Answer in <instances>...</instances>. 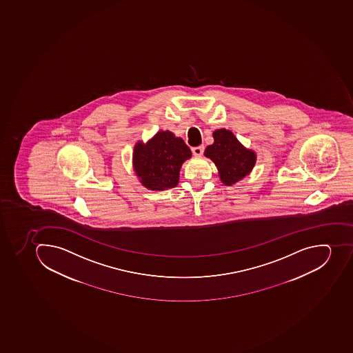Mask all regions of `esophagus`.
<instances>
[{
    "mask_svg": "<svg viewBox=\"0 0 353 353\" xmlns=\"http://www.w3.org/2000/svg\"><path fill=\"white\" fill-rule=\"evenodd\" d=\"M205 147L201 145V146L194 147L192 148V154H195V156H201L203 152H204Z\"/></svg>",
    "mask_w": 353,
    "mask_h": 353,
    "instance_id": "34e87169",
    "label": "esophagus"
}]
</instances>
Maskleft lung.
<instances>
[{
    "mask_svg": "<svg viewBox=\"0 0 353 353\" xmlns=\"http://www.w3.org/2000/svg\"><path fill=\"white\" fill-rule=\"evenodd\" d=\"M213 136L214 143L207 147L205 156L215 163L221 181L230 186L250 174L256 156L250 149L244 148L230 130L219 129Z\"/></svg>",
    "mask_w": 353,
    "mask_h": 353,
    "instance_id": "obj_1",
    "label": "left lung"
}]
</instances>
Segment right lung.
Listing matches in <instances>:
<instances>
[{
  "instance_id": "obj_1",
  "label": "right lung",
  "mask_w": 353,
  "mask_h": 353,
  "mask_svg": "<svg viewBox=\"0 0 353 353\" xmlns=\"http://www.w3.org/2000/svg\"><path fill=\"white\" fill-rule=\"evenodd\" d=\"M190 157L184 140L170 132H159L147 145L134 146V172L149 190H165L177 186L181 165Z\"/></svg>"
}]
</instances>
